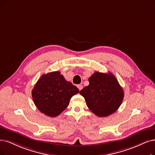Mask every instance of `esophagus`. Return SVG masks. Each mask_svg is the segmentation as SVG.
Listing matches in <instances>:
<instances>
[{"label":"esophagus","instance_id":"obj_1","mask_svg":"<svg viewBox=\"0 0 155 155\" xmlns=\"http://www.w3.org/2000/svg\"><path fill=\"white\" fill-rule=\"evenodd\" d=\"M77 87L78 88L79 91H81V90L83 88V87H82V85H77Z\"/></svg>","mask_w":155,"mask_h":155}]
</instances>
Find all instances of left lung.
Segmentation results:
<instances>
[{
	"label": "left lung",
	"instance_id": "1",
	"mask_svg": "<svg viewBox=\"0 0 155 155\" xmlns=\"http://www.w3.org/2000/svg\"><path fill=\"white\" fill-rule=\"evenodd\" d=\"M89 85L81 94L89 110L98 117H107L115 112L124 98L123 88L111 73L95 72L89 78Z\"/></svg>",
	"mask_w": 155,
	"mask_h": 155
}]
</instances>
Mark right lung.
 I'll list each match as a JSON object with an SVG mask.
<instances>
[{
    "mask_svg": "<svg viewBox=\"0 0 155 155\" xmlns=\"http://www.w3.org/2000/svg\"><path fill=\"white\" fill-rule=\"evenodd\" d=\"M78 92L76 86L57 71L39 78L32 91V96L40 112L49 117H56L66 109L71 97Z\"/></svg>",
    "mask_w": 155,
    "mask_h": 155,
    "instance_id": "add662e5",
    "label": "right lung"
}]
</instances>
